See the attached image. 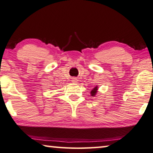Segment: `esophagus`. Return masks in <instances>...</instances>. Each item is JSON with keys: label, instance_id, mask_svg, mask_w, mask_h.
<instances>
[{"label": "esophagus", "instance_id": "obj_1", "mask_svg": "<svg viewBox=\"0 0 153 153\" xmlns=\"http://www.w3.org/2000/svg\"><path fill=\"white\" fill-rule=\"evenodd\" d=\"M77 79L76 78H74L72 79V82L73 83H77Z\"/></svg>", "mask_w": 153, "mask_h": 153}]
</instances>
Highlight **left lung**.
<instances>
[{
  "label": "left lung",
  "instance_id": "obj_1",
  "mask_svg": "<svg viewBox=\"0 0 153 153\" xmlns=\"http://www.w3.org/2000/svg\"><path fill=\"white\" fill-rule=\"evenodd\" d=\"M97 90H98V86L94 88L91 91V96H94L96 95V94L97 93Z\"/></svg>",
  "mask_w": 153,
  "mask_h": 153
}]
</instances>
